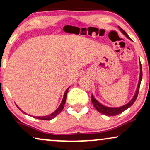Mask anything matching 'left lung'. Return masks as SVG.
Listing matches in <instances>:
<instances>
[{"label":"left lung","instance_id":"obj_1","mask_svg":"<svg viewBox=\"0 0 150 150\" xmlns=\"http://www.w3.org/2000/svg\"><path fill=\"white\" fill-rule=\"evenodd\" d=\"M118 28H119V30H120V32H122L124 35L128 39H130L131 40V39H130V37H129V36L127 34L126 32H125L124 30H123V29L120 28V27H118ZM140 78H139V82H138V85H137V89H136V92H135V95H134V97H132V99L130 100L128 104H126L124 106H120V107H117V108H113V107H108V106H105L104 105L101 104L98 101L97 99H95V98L94 97V96L92 95V102L93 105H94V106L95 107L96 109H97V111H99V113H103V114L106 115V116H116V115H118L120 114V113H121L122 112H123V111H125V110L127 109V108H128L129 107H130V106H132V104H134V102H135L136 99H137V95H138V92H139V89H140V83H141V80H142V65H141V63H140Z\"/></svg>","mask_w":150,"mask_h":150}]
</instances>
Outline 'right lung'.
<instances>
[{"label": "right lung", "instance_id": "obj_1", "mask_svg": "<svg viewBox=\"0 0 150 150\" xmlns=\"http://www.w3.org/2000/svg\"><path fill=\"white\" fill-rule=\"evenodd\" d=\"M70 87H68V89H66V91L65 92V94H64V96H63V100H62L61 104H60V106H58V108H57V109L56 110V111H54V112L51 113L50 115H48V116H32L34 117V118H37V119H40V120H51L53 119V118H54L55 117H56L57 115L59 114L60 113H61V111L63 110V108H64V105H65V101H66V97H67V93H68V89H69ZM18 108H19L20 110V108L18 107ZM22 111V110H21ZM24 113H25V114H27L25 112H24V111H22Z\"/></svg>", "mask_w": 150, "mask_h": 150}]
</instances>
